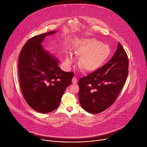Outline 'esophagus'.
I'll use <instances>...</instances> for the list:
<instances>
[{"label":"esophagus","instance_id":"34e87169","mask_svg":"<svg viewBox=\"0 0 147 147\" xmlns=\"http://www.w3.org/2000/svg\"><path fill=\"white\" fill-rule=\"evenodd\" d=\"M77 81H78L77 78L76 77H73V80H72V82H73V84H76L77 83Z\"/></svg>","mask_w":147,"mask_h":147}]
</instances>
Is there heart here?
<instances>
[{
  "instance_id": "heart-1",
  "label": "heart",
  "mask_w": 147,
  "mask_h": 147,
  "mask_svg": "<svg viewBox=\"0 0 147 147\" xmlns=\"http://www.w3.org/2000/svg\"><path fill=\"white\" fill-rule=\"evenodd\" d=\"M110 51L109 46L96 39H85L81 43L77 52L78 55L82 56L79 61V66L86 71L95 70L108 58ZM66 61L70 65L73 62V58L67 57Z\"/></svg>"
}]
</instances>
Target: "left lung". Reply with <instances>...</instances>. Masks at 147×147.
Listing matches in <instances>:
<instances>
[{"mask_svg":"<svg viewBox=\"0 0 147 147\" xmlns=\"http://www.w3.org/2000/svg\"><path fill=\"white\" fill-rule=\"evenodd\" d=\"M128 65L127 53L119 42L116 53L107 63L80 79L78 97L82 108L97 114L110 107L126 82Z\"/></svg>","mask_w":147,"mask_h":147,"instance_id":"1","label":"left lung"}]
</instances>
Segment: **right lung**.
Here are the masks:
<instances>
[{"label": "right lung", "instance_id": "obj_1", "mask_svg": "<svg viewBox=\"0 0 147 147\" xmlns=\"http://www.w3.org/2000/svg\"><path fill=\"white\" fill-rule=\"evenodd\" d=\"M55 32L28 39L19 57V78L23 97L30 107L42 113L51 112L58 107L74 76L73 72L62 71L58 66V59L41 46L45 37Z\"/></svg>", "mask_w": 147, "mask_h": 147}]
</instances>
